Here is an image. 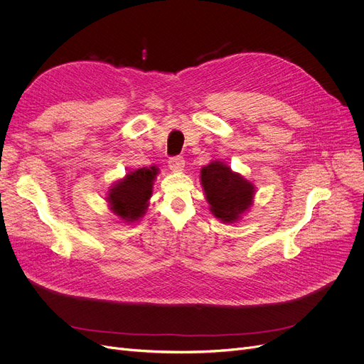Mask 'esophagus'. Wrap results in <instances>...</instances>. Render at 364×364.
<instances>
[{
    "label": "esophagus",
    "mask_w": 364,
    "mask_h": 364,
    "mask_svg": "<svg viewBox=\"0 0 364 364\" xmlns=\"http://www.w3.org/2000/svg\"><path fill=\"white\" fill-rule=\"evenodd\" d=\"M184 165H186V162H184V158H181V156L171 158V159L168 161L169 169L174 171V172H181V171L184 169Z\"/></svg>",
    "instance_id": "esophagus-1"
}]
</instances>
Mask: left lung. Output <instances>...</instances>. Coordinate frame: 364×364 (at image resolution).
Instances as JSON below:
<instances>
[{
    "instance_id": "left-lung-1",
    "label": "left lung",
    "mask_w": 364,
    "mask_h": 364,
    "mask_svg": "<svg viewBox=\"0 0 364 364\" xmlns=\"http://www.w3.org/2000/svg\"><path fill=\"white\" fill-rule=\"evenodd\" d=\"M200 184L213 215L223 223H236L254 203L255 186L221 161L200 169Z\"/></svg>"
}]
</instances>
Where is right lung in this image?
<instances>
[{"label":"right lung","mask_w":364,"mask_h":364,"mask_svg":"<svg viewBox=\"0 0 364 364\" xmlns=\"http://www.w3.org/2000/svg\"><path fill=\"white\" fill-rule=\"evenodd\" d=\"M159 174L156 166L128 171V174L109 188V209L124 223H136L147 211L153 192V181Z\"/></svg>","instance_id":"add662e5"}]
</instances>
